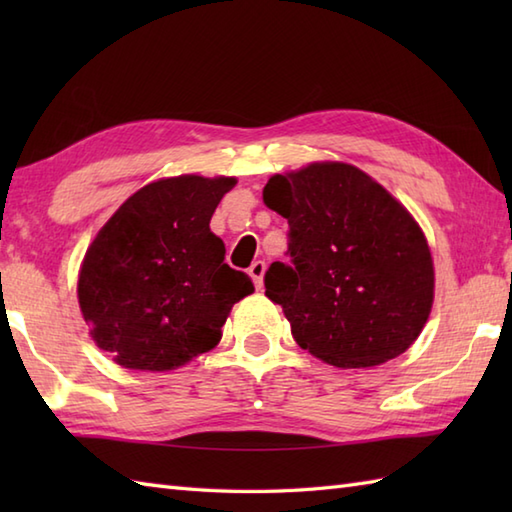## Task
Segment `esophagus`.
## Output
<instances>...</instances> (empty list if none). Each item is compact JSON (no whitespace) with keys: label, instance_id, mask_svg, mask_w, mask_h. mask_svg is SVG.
<instances>
[{"label":"esophagus","instance_id":"34e87169","mask_svg":"<svg viewBox=\"0 0 512 512\" xmlns=\"http://www.w3.org/2000/svg\"><path fill=\"white\" fill-rule=\"evenodd\" d=\"M264 273H266V264L264 262H255L253 266L248 268V275L253 279V284L257 290L264 288Z\"/></svg>","mask_w":512,"mask_h":512}]
</instances>
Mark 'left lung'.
Wrapping results in <instances>:
<instances>
[{"label":"left lung","mask_w":512,"mask_h":512,"mask_svg":"<svg viewBox=\"0 0 512 512\" xmlns=\"http://www.w3.org/2000/svg\"><path fill=\"white\" fill-rule=\"evenodd\" d=\"M264 202L288 220L290 264L266 270L299 347L334 367H374L418 339L433 306L422 228L385 187L345 162L277 173Z\"/></svg>","instance_id":"left-lung-1"}]
</instances>
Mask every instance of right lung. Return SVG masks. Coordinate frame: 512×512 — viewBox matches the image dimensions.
Listing matches in <instances>:
<instances>
[{
    "label": "right lung",
    "instance_id": "obj_1",
    "mask_svg": "<svg viewBox=\"0 0 512 512\" xmlns=\"http://www.w3.org/2000/svg\"><path fill=\"white\" fill-rule=\"evenodd\" d=\"M235 178H162L123 202L94 237L79 273L90 334L118 365L167 372L222 339L239 299L253 292L224 264L211 217Z\"/></svg>",
    "mask_w": 512,
    "mask_h": 512
}]
</instances>
